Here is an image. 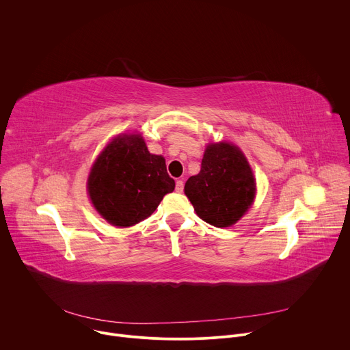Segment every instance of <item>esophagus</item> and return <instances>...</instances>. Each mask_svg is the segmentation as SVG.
<instances>
[{"instance_id": "1", "label": "esophagus", "mask_w": 350, "mask_h": 350, "mask_svg": "<svg viewBox=\"0 0 350 350\" xmlns=\"http://www.w3.org/2000/svg\"><path fill=\"white\" fill-rule=\"evenodd\" d=\"M183 189H184V181H183V180H177V183H176V191H177V192H183Z\"/></svg>"}]
</instances>
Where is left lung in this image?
Masks as SVG:
<instances>
[{"mask_svg":"<svg viewBox=\"0 0 350 350\" xmlns=\"http://www.w3.org/2000/svg\"><path fill=\"white\" fill-rule=\"evenodd\" d=\"M196 215L215 227L235 224L255 198V178L243 154L227 142L211 144L201 172L184 187Z\"/></svg>","mask_w":350,"mask_h":350,"instance_id":"8db88e82","label":"left lung"}]
</instances>
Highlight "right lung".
<instances>
[{
    "mask_svg": "<svg viewBox=\"0 0 350 350\" xmlns=\"http://www.w3.org/2000/svg\"><path fill=\"white\" fill-rule=\"evenodd\" d=\"M174 187L165 158L149 154L139 134L119 135L108 144L88 177L92 205L118 227H130L151 216Z\"/></svg>",
    "mask_w": 350,
    "mask_h": 350,
    "instance_id": "right-lung-1",
    "label": "right lung"
}]
</instances>
